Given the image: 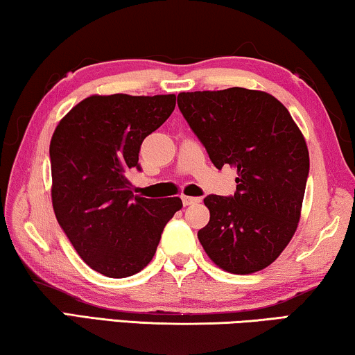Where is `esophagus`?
<instances>
[{
  "mask_svg": "<svg viewBox=\"0 0 355 355\" xmlns=\"http://www.w3.org/2000/svg\"><path fill=\"white\" fill-rule=\"evenodd\" d=\"M182 200L184 205H193L200 202V198H193V196H182Z\"/></svg>",
  "mask_w": 355,
  "mask_h": 355,
  "instance_id": "obj_1",
  "label": "esophagus"
}]
</instances>
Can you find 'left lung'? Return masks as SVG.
Wrapping results in <instances>:
<instances>
[{
  "label": "left lung",
  "mask_w": 355,
  "mask_h": 355,
  "mask_svg": "<svg viewBox=\"0 0 355 355\" xmlns=\"http://www.w3.org/2000/svg\"><path fill=\"white\" fill-rule=\"evenodd\" d=\"M178 108L214 166L237 168L234 196L209 194L198 237L216 266L252 274L292 239L309 175L304 137L276 97L261 91L182 92Z\"/></svg>",
  "instance_id": "1"
}]
</instances>
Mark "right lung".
<instances>
[{"mask_svg":"<svg viewBox=\"0 0 355 355\" xmlns=\"http://www.w3.org/2000/svg\"><path fill=\"white\" fill-rule=\"evenodd\" d=\"M173 94L92 95L52 135V205L60 228L94 271L123 279L155 257L180 198L134 196L127 172L141 171L140 146L175 108Z\"/></svg>","mask_w":355,"mask_h":355,"instance_id":"right-lung-1","label":"right lung"}]
</instances>
